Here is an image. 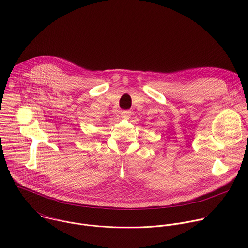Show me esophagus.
<instances>
[{
	"label": "esophagus",
	"instance_id": "1",
	"mask_svg": "<svg viewBox=\"0 0 248 248\" xmlns=\"http://www.w3.org/2000/svg\"><path fill=\"white\" fill-rule=\"evenodd\" d=\"M131 115H132V113L130 111H128V110L127 111H123L122 114H121L122 118H124V119H129Z\"/></svg>",
	"mask_w": 248,
	"mask_h": 248
}]
</instances>
